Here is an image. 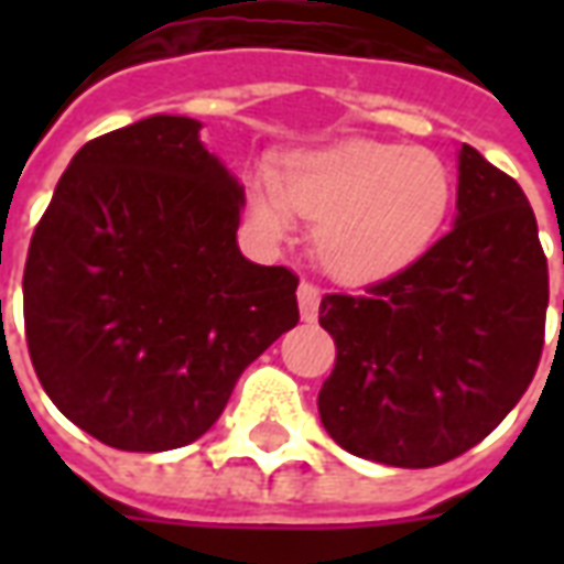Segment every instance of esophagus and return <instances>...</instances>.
Listing matches in <instances>:
<instances>
[{"label": "esophagus", "instance_id": "34e87169", "mask_svg": "<svg viewBox=\"0 0 564 564\" xmlns=\"http://www.w3.org/2000/svg\"><path fill=\"white\" fill-rule=\"evenodd\" d=\"M299 311H302V319H305V323H314V319H317L319 290L314 283H299Z\"/></svg>", "mask_w": 564, "mask_h": 564}]
</instances>
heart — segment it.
Segmentation results:
<instances>
[{"label":"heart","mask_w":564,"mask_h":564,"mask_svg":"<svg viewBox=\"0 0 564 564\" xmlns=\"http://www.w3.org/2000/svg\"><path fill=\"white\" fill-rule=\"evenodd\" d=\"M453 172L435 150L347 139L302 150L283 172L250 177V214L274 238L293 210L314 226V250L335 281L368 286L399 278L432 250L453 208Z\"/></svg>","instance_id":"b5f03b06"}]
</instances>
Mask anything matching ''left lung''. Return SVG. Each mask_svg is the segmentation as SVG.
<instances>
[{"mask_svg":"<svg viewBox=\"0 0 564 564\" xmlns=\"http://www.w3.org/2000/svg\"><path fill=\"white\" fill-rule=\"evenodd\" d=\"M546 302L529 198L462 144L453 229L399 278L319 302L338 350L317 399L326 432L347 453L395 468L456 459L529 390Z\"/></svg>","mask_w":564,"mask_h":564,"instance_id":"obj_1","label":"left lung"}]
</instances>
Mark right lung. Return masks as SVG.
Returning <instances> with one entry per match:
<instances>
[{"label": "right lung", "mask_w": 564, "mask_h": 564, "mask_svg": "<svg viewBox=\"0 0 564 564\" xmlns=\"http://www.w3.org/2000/svg\"><path fill=\"white\" fill-rule=\"evenodd\" d=\"M193 117L87 141L59 177L23 269L32 366L87 435L129 453L184 447L299 323V278L238 247L245 186Z\"/></svg>", "instance_id": "right-lung-1"}]
</instances>
